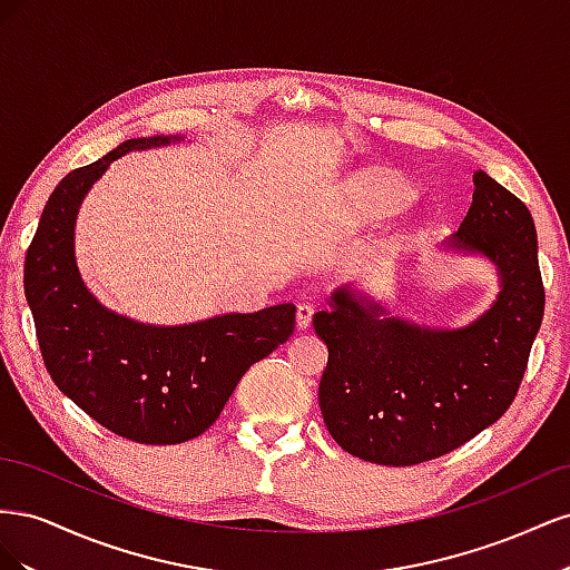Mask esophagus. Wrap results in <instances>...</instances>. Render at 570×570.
I'll use <instances>...</instances> for the list:
<instances>
[{
	"label": "esophagus",
	"instance_id": "1",
	"mask_svg": "<svg viewBox=\"0 0 570 570\" xmlns=\"http://www.w3.org/2000/svg\"><path fill=\"white\" fill-rule=\"evenodd\" d=\"M312 316H314V304L312 302H302L297 306V325L302 327H308V323H312Z\"/></svg>",
	"mask_w": 570,
	"mask_h": 570
}]
</instances>
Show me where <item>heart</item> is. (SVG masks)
Here are the masks:
<instances>
[{
	"label": "heart",
	"mask_w": 570,
	"mask_h": 570,
	"mask_svg": "<svg viewBox=\"0 0 570 570\" xmlns=\"http://www.w3.org/2000/svg\"><path fill=\"white\" fill-rule=\"evenodd\" d=\"M347 199L356 218L383 216L411 199V189L385 174L356 176L347 187Z\"/></svg>",
	"instance_id": "heart-1"
}]
</instances>
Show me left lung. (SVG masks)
Here are the masks:
<instances>
[{"instance_id":"left-lung-1","label":"left lung","mask_w":570,"mask_h":570,"mask_svg":"<svg viewBox=\"0 0 570 570\" xmlns=\"http://www.w3.org/2000/svg\"><path fill=\"white\" fill-rule=\"evenodd\" d=\"M450 247L485 254L502 292L459 331L383 318V306L342 287L314 316L327 347L318 404L327 433L358 459L413 465L473 440L504 416L544 316L538 233L528 206L485 170Z\"/></svg>"}]
</instances>
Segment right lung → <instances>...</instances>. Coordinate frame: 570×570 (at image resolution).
<instances>
[{
	"mask_svg": "<svg viewBox=\"0 0 570 570\" xmlns=\"http://www.w3.org/2000/svg\"><path fill=\"white\" fill-rule=\"evenodd\" d=\"M168 142L170 137L128 140L71 170L45 204L23 268L51 381L99 425L140 444H178L202 435L249 366L295 333L297 312L295 304H278L256 314L159 327L116 316L82 285L73 254L82 197L126 151Z\"/></svg>",
	"mask_w": 570,
	"mask_h": 570,
	"instance_id": "1",
	"label": "right lung"
}]
</instances>
